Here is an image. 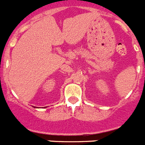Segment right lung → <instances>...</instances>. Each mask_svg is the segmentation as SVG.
Listing matches in <instances>:
<instances>
[{
  "mask_svg": "<svg viewBox=\"0 0 145 145\" xmlns=\"http://www.w3.org/2000/svg\"><path fill=\"white\" fill-rule=\"evenodd\" d=\"M35 108H38V107H35Z\"/></svg>",
  "mask_w": 145,
  "mask_h": 145,
  "instance_id": "add662e5",
  "label": "right lung"
}]
</instances>
